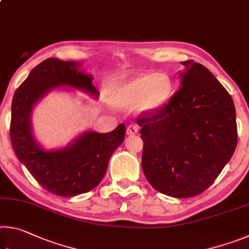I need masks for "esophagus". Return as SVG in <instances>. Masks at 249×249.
I'll list each match as a JSON object with an SVG mask.
<instances>
[{
    "label": "esophagus",
    "instance_id": "esophagus-1",
    "mask_svg": "<svg viewBox=\"0 0 249 249\" xmlns=\"http://www.w3.org/2000/svg\"><path fill=\"white\" fill-rule=\"evenodd\" d=\"M126 133L127 135H135L138 133V126L136 124H130L127 126V129H126Z\"/></svg>",
    "mask_w": 249,
    "mask_h": 249
}]
</instances>
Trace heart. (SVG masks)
<instances>
[{"label":"heart","instance_id":"heart-1","mask_svg":"<svg viewBox=\"0 0 249 249\" xmlns=\"http://www.w3.org/2000/svg\"><path fill=\"white\" fill-rule=\"evenodd\" d=\"M172 81L166 73L140 74L113 87V102L121 107L135 104L140 113H149L162 107L172 94Z\"/></svg>","mask_w":249,"mask_h":249}]
</instances>
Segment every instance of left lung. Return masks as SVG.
Returning a JSON list of instances; mask_svg holds the SVG:
<instances>
[{
    "instance_id": "1",
    "label": "left lung",
    "mask_w": 249,
    "mask_h": 249,
    "mask_svg": "<svg viewBox=\"0 0 249 249\" xmlns=\"http://www.w3.org/2000/svg\"><path fill=\"white\" fill-rule=\"evenodd\" d=\"M181 88L166 105L137 119L144 142L142 167L155 190L175 197L200 195L237 145L231 96L208 68L182 61Z\"/></svg>"
}]
</instances>
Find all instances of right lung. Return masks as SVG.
I'll return each instance as SVG.
<instances>
[{
    "label": "right lung",
    "mask_w": 249,
    "mask_h": 249,
    "mask_svg": "<svg viewBox=\"0 0 249 249\" xmlns=\"http://www.w3.org/2000/svg\"><path fill=\"white\" fill-rule=\"evenodd\" d=\"M80 67V62L46 59L31 71L12 101L10 135L15 155L41 187L66 197L89 192L101 182L126 132L124 124L109 133L89 130L61 149L46 150L37 142L32 132V112L48 92L61 86L99 96L92 75Z\"/></svg>",
    "instance_id": "right-lung-1"
}]
</instances>
